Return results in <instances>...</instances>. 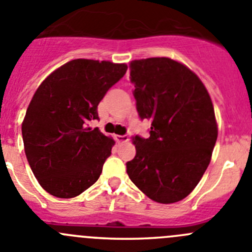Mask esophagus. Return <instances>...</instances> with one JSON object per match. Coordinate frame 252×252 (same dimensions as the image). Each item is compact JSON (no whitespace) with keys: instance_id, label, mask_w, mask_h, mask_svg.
Wrapping results in <instances>:
<instances>
[{"instance_id":"34e87169","label":"esophagus","mask_w":252,"mask_h":252,"mask_svg":"<svg viewBox=\"0 0 252 252\" xmlns=\"http://www.w3.org/2000/svg\"><path fill=\"white\" fill-rule=\"evenodd\" d=\"M114 139H115V142L119 143V144H121V143L129 142V137H128V135H115Z\"/></svg>"}]
</instances>
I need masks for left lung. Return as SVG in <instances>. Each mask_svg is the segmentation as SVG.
<instances>
[{
	"mask_svg": "<svg viewBox=\"0 0 252 252\" xmlns=\"http://www.w3.org/2000/svg\"><path fill=\"white\" fill-rule=\"evenodd\" d=\"M130 81L150 137H133L137 154L126 163L131 182L157 203L183 200L200 182L218 138L213 102L187 65L166 57L131 61Z\"/></svg>",
	"mask_w": 252,
	"mask_h": 252,
	"instance_id": "8db88e82",
	"label": "left lung"
}]
</instances>
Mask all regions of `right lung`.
Segmentation results:
<instances>
[{"label":"right lung","instance_id":"right-lung-1","mask_svg":"<svg viewBox=\"0 0 252 252\" xmlns=\"http://www.w3.org/2000/svg\"><path fill=\"white\" fill-rule=\"evenodd\" d=\"M126 64L73 60L37 88L22 123L28 164L39 185L69 199L97 182L114 140L89 123L98 104L126 72Z\"/></svg>","mask_w":252,"mask_h":252}]
</instances>
